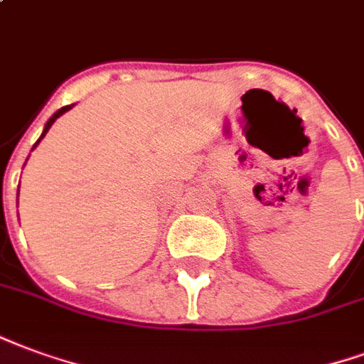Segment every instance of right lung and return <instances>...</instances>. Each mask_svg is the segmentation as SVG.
I'll use <instances>...</instances> for the list:
<instances>
[{"instance_id": "right-lung-1", "label": "right lung", "mask_w": 364, "mask_h": 364, "mask_svg": "<svg viewBox=\"0 0 364 364\" xmlns=\"http://www.w3.org/2000/svg\"><path fill=\"white\" fill-rule=\"evenodd\" d=\"M71 107H73V104H71V106L61 107V109H58V112H55V114H53L52 117H50V119H48V123H46L44 131H42V134H40V139H38V141H36V144H34V146H38V142L42 141V139H44V136H46V133H48V131H50V127H52V125H53V121L58 119V117H61V115L65 114V112H69V109H71Z\"/></svg>"}]
</instances>
